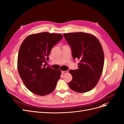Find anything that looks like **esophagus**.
Here are the masks:
<instances>
[{
  "mask_svg": "<svg viewBox=\"0 0 124 124\" xmlns=\"http://www.w3.org/2000/svg\"><path fill=\"white\" fill-rule=\"evenodd\" d=\"M61 72L63 74H66V73H68V70H62Z\"/></svg>",
  "mask_w": 124,
  "mask_h": 124,
  "instance_id": "1",
  "label": "esophagus"
}]
</instances>
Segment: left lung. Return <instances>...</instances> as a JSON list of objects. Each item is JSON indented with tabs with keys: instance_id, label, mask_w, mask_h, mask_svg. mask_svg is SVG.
<instances>
[{
	"instance_id": "obj_1",
	"label": "left lung",
	"mask_w": 124,
	"mask_h": 124,
	"mask_svg": "<svg viewBox=\"0 0 124 124\" xmlns=\"http://www.w3.org/2000/svg\"><path fill=\"white\" fill-rule=\"evenodd\" d=\"M63 35L71 49L73 59L80 61L78 69L69 70L73 78L69 86L77 93L89 91L97 85L103 71L104 56L100 42L95 36L88 33Z\"/></svg>"
}]
</instances>
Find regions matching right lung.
I'll use <instances>...</instances> for the list:
<instances>
[{"label": "right lung", "instance_id": "add662e5", "mask_svg": "<svg viewBox=\"0 0 124 124\" xmlns=\"http://www.w3.org/2000/svg\"><path fill=\"white\" fill-rule=\"evenodd\" d=\"M63 38L59 34L48 32L32 34L22 43L17 57L19 75L33 93L45 95L55 89L61 71L46 67L51 49Z\"/></svg>", "mask_w": 124, "mask_h": 124}]
</instances>
